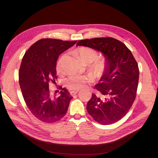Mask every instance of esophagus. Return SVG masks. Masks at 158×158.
Masks as SVG:
<instances>
[{
  "label": "esophagus",
  "mask_w": 158,
  "mask_h": 158,
  "mask_svg": "<svg viewBox=\"0 0 158 158\" xmlns=\"http://www.w3.org/2000/svg\"><path fill=\"white\" fill-rule=\"evenodd\" d=\"M78 92H79V90L72 91V92H70V95H71L72 96H73V95H76Z\"/></svg>",
  "instance_id": "obj_1"
}]
</instances>
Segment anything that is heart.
<instances>
[{
  "instance_id": "heart-1",
  "label": "heart",
  "mask_w": 158,
  "mask_h": 158,
  "mask_svg": "<svg viewBox=\"0 0 158 158\" xmlns=\"http://www.w3.org/2000/svg\"><path fill=\"white\" fill-rule=\"evenodd\" d=\"M75 54L84 64H88V69L97 77H101L104 74L107 61L105 57H97L98 54L95 49L82 47L77 49ZM65 54L63 55L57 64V70L61 72V64ZM92 80L88 76H71L65 80V86L70 90H79L85 87L87 83Z\"/></svg>"
}]
</instances>
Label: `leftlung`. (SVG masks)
Wrapping results in <instances>:
<instances>
[{
	"label": "left lung",
	"instance_id": "1",
	"mask_svg": "<svg viewBox=\"0 0 158 158\" xmlns=\"http://www.w3.org/2000/svg\"><path fill=\"white\" fill-rule=\"evenodd\" d=\"M76 45L101 51L107 61L100 82L95 86L102 97L92 94L87 103L88 113L102 125L118 122L128 113L136 96L139 72L133 55L122 41L111 37L82 40Z\"/></svg>",
	"mask_w": 158,
	"mask_h": 158
}]
</instances>
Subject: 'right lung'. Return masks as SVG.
<instances>
[{
  "label": "right lung",
  "mask_w": 158,
  "mask_h": 158,
  "mask_svg": "<svg viewBox=\"0 0 158 158\" xmlns=\"http://www.w3.org/2000/svg\"><path fill=\"white\" fill-rule=\"evenodd\" d=\"M77 41L41 39L25 53L19 69V84L23 99L31 113L39 120L54 123L67 112L73 98L69 91L60 86V95H52L49 82H54L56 61L59 55Z\"/></svg>",
  "instance_id": "right-lung-1"
}]
</instances>
